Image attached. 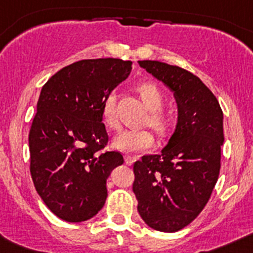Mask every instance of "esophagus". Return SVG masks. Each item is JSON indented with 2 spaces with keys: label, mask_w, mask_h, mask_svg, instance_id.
Masks as SVG:
<instances>
[{
  "label": "esophagus",
  "mask_w": 253,
  "mask_h": 253,
  "mask_svg": "<svg viewBox=\"0 0 253 253\" xmlns=\"http://www.w3.org/2000/svg\"><path fill=\"white\" fill-rule=\"evenodd\" d=\"M124 158H125V162H126V165H129V166H130V165H133V163L138 160V157H134V156H130V154H125Z\"/></svg>",
  "instance_id": "obj_1"
}]
</instances>
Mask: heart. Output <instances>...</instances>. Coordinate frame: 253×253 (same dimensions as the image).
<instances>
[{
	"mask_svg": "<svg viewBox=\"0 0 253 253\" xmlns=\"http://www.w3.org/2000/svg\"><path fill=\"white\" fill-rule=\"evenodd\" d=\"M143 102L151 110L149 114V124L158 133L163 134L169 128V122L165 114L161 111L163 105V95L157 86L152 82H142L137 86ZM116 95L114 91L109 92L102 101L101 114L105 124L109 128H118L119 120L116 115ZM154 137L148 129H123L114 137L113 146L116 149L124 152H140L148 149L153 146Z\"/></svg>",
	"mask_w": 253,
	"mask_h": 253,
	"instance_id": "obj_1",
	"label": "heart"
}]
</instances>
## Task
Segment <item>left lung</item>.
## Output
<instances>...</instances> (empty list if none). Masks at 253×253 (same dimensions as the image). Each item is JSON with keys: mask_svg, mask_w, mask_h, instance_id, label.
Segmentation results:
<instances>
[{"mask_svg": "<svg viewBox=\"0 0 253 253\" xmlns=\"http://www.w3.org/2000/svg\"><path fill=\"white\" fill-rule=\"evenodd\" d=\"M142 68L173 93L177 124L160 154L134 163L133 191L147 225L177 232L200 214L216 184L224 142L223 111L202 80L177 66L139 60Z\"/></svg>", "mask_w": 253, "mask_h": 253, "instance_id": "1", "label": "left lung"}]
</instances>
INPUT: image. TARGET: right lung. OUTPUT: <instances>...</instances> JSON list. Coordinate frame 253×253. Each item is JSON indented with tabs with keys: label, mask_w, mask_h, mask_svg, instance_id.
<instances>
[{
	"label": "right lung",
	"mask_w": 253,
	"mask_h": 253,
	"mask_svg": "<svg viewBox=\"0 0 253 253\" xmlns=\"http://www.w3.org/2000/svg\"><path fill=\"white\" fill-rule=\"evenodd\" d=\"M130 71V60L84 59L58 71L42 88L29 133L30 173L44 204L66 222L99 213L107 177L124 162L119 152L102 151L109 137L101 107Z\"/></svg>",
	"instance_id": "obj_1"
}]
</instances>
